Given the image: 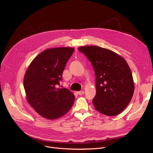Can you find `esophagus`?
I'll use <instances>...</instances> for the list:
<instances>
[{
    "mask_svg": "<svg viewBox=\"0 0 153 153\" xmlns=\"http://www.w3.org/2000/svg\"><path fill=\"white\" fill-rule=\"evenodd\" d=\"M84 93H85V92H84V91H83V90L77 92V93H78L79 95H80V96H81V95H83V94H84Z\"/></svg>",
    "mask_w": 153,
    "mask_h": 153,
    "instance_id": "34e87169",
    "label": "esophagus"
}]
</instances>
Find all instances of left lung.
<instances>
[{"mask_svg":"<svg viewBox=\"0 0 153 153\" xmlns=\"http://www.w3.org/2000/svg\"><path fill=\"white\" fill-rule=\"evenodd\" d=\"M79 51L91 62L96 75L95 109L109 116L118 115L132 99L134 84L126 60L116 53L97 46H84Z\"/></svg>","mask_w":153,"mask_h":153,"instance_id":"1","label":"left lung"}]
</instances>
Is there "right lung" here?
Wrapping results in <instances>:
<instances>
[{"mask_svg": "<svg viewBox=\"0 0 153 153\" xmlns=\"http://www.w3.org/2000/svg\"><path fill=\"white\" fill-rule=\"evenodd\" d=\"M74 51L70 47L47 49L32 61L26 71L24 86L27 101L46 119H58L73 105L74 95L67 88L56 86L60 85L64 68Z\"/></svg>", "mask_w": 153, "mask_h": 153, "instance_id": "right-lung-1", "label": "right lung"}]
</instances>
